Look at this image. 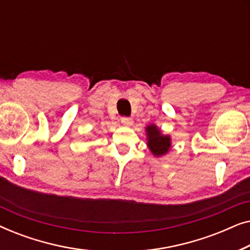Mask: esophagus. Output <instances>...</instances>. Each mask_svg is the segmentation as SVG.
Returning <instances> with one entry per match:
<instances>
[{
  "instance_id": "34e87169",
  "label": "esophagus",
  "mask_w": 250,
  "mask_h": 250,
  "mask_svg": "<svg viewBox=\"0 0 250 250\" xmlns=\"http://www.w3.org/2000/svg\"><path fill=\"white\" fill-rule=\"evenodd\" d=\"M121 122H122V124L125 125V126L133 125V119L129 118V117H122Z\"/></svg>"
}]
</instances>
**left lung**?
I'll list each match as a JSON object with an SVG mask.
<instances>
[{
    "mask_svg": "<svg viewBox=\"0 0 250 250\" xmlns=\"http://www.w3.org/2000/svg\"><path fill=\"white\" fill-rule=\"evenodd\" d=\"M146 135V146L150 152L157 158L167 155L172 149V138L168 134H163L156 124H149L145 127Z\"/></svg>",
    "mask_w": 250,
    "mask_h": 250,
    "instance_id": "obj_1",
    "label": "left lung"
}]
</instances>
